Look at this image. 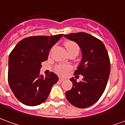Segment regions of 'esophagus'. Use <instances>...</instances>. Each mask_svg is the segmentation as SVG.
Returning <instances> with one entry per match:
<instances>
[{"mask_svg": "<svg viewBox=\"0 0 125 125\" xmlns=\"http://www.w3.org/2000/svg\"><path fill=\"white\" fill-rule=\"evenodd\" d=\"M64 79H64V78H63V77H59V81H61V82L63 81Z\"/></svg>", "mask_w": 125, "mask_h": 125, "instance_id": "1", "label": "esophagus"}]
</instances>
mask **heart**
<instances>
[{"label": "heart", "instance_id": "1", "mask_svg": "<svg viewBox=\"0 0 125 125\" xmlns=\"http://www.w3.org/2000/svg\"><path fill=\"white\" fill-rule=\"evenodd\" d=\"M66 50L69 52H76L78 53L79 51V45L73 41H68L66 42L65 44ZM70 69V66L69 65L66 64H59L58 66H56V71L57 73L60 74H64Z\"/></svg>", "mask_w": 125, "mask_h": 125}]
</instances>
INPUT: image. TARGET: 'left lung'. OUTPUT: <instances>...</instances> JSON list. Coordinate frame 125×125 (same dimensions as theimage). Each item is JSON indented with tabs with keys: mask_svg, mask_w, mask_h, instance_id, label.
Masks as SVG:
<instances>
[{
	"mask_svg": "<svg viewBox=\"0 0 125 125\" xmlns=\"http://www.w3.org/2000/svg\"><path fill=\"white\" fill-rule=\"evenodd\" d=\"M64 36L81 48V61L74 74L83 76L79 83L74 78L70 79L73 87L66 92V99L76 107H89L101 98L105 90L111 71L109 54L103 42L89 34L81 32Z\"/></svg>",
	"mask_w": 125,
	"mask_h": 125,
	"instance_id": "left-lung-1",
	"label": "left lung"
}]
</instances>
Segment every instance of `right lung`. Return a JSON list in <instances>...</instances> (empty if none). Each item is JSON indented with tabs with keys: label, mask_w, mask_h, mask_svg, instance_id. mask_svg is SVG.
I'll return each mask as SVG.
<instances>
[{
	"label": "right lung",
	"mask_w": 125,
	"mask_h": 125,
	"mask_svg": "<svg viewBox=\"0 0 125 125\" xmlns=\"http://www.w3.org/2000/svg\"><path fill=\"white\" fill-rule=\"evenodd\" d=\"M63 34L30 36L17 44L9 58L8 81L14 96L27 106H36L46 101L52 86L59 81L51 72L40 74L42 62L48 59L52 47Z\"/></svg>",
	"instance_id": "right-lung-1"
}]
</instances>
